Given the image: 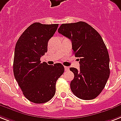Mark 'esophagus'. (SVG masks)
Here are the masks:
<instances>
[{"mask_svg":"<svg viewBox=\"0 0 121 121\" xmlns=\"http://www.w3.org/2000/svg\"><path fill=\"white\" fill-rule=\"evenodd\" d=\"M69 69V67H68V66H65V71H68Z\"/></svg>","mask_w":121,"mask_h":121,"instance_id":"1","label":"esophagus"}]
</instances>
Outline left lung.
I'll return each instance as SVG.
<instances>
[{
	"mask_svg": "<svg viewBox=\"0 0 121 121\" xmlns=\"http://www.w3.org/2000/svg\"><path fill=\"white\" fill-rule=\"evenodd\" d=\"M58 33L72 43L73 52L79 58V68L69 69L74 73L71 90L83 100L96 98L104 88L109 77V56L101 36L84 22L63 23Z\"/></svg>",
	"mask_w": 121,
	"mask_h": 121,
	"instance_id": "8db88e82",
	"label": "left lung"
}]
</instances>
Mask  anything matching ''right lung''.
<instances>
[{
    "label": "right lung",
    "instance_id": "1",
    "mask_svg": "<svg viewBox=\"0 0 121 121\" xmlns=\"http://www.w3.org/2000/svg\"><path fill=\"white\" fill-rule=\"evenodd\" d=\"M58 26L35 22L23 32L15 45V78L25 98L36 104L47 103L53 97L56 81L65 71L61 63L51 66L40 61Z\"/></svg>",
    "mask_w": 121,
    "mask_h": 121
}]
</instances>
